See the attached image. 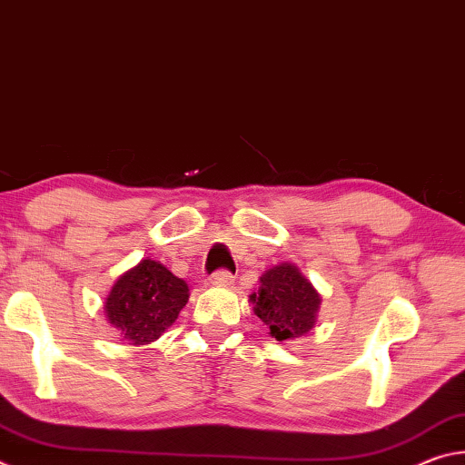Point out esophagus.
Masks as SVG:
<instances>
[{
  "label": "esophagus",
  "mask_w": 465,
  "mask_h": 465,
  "mask_svg": "<svg viewBox=\"0 0 465 465\" xmlns=\"http://www.w3.org/2000/svg\"><path fill=\"white\" fill-rule=\"evenodd\" d=\"M209 282H211V285H232L233 274L230 271H225V269H219V271L211 274Z\"/></svg>",
  "instance_id": "34e87169"
}]
</instances>
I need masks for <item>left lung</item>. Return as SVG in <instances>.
Returning a JSON list of instances; mask_svg holds the SVG:
<instances>
[{"label": "left lung", "mask_w": 465, "mask_h": 465, "mask_svg": "<svg viewBox=\"0 0 465 465\" xmlns=\"http://www.w3.org/2000/svg\"><path fill=\"white\" fill-rule=\"evenodd\" d=\"M258 293L250 295L254 313L277 341H293L308 334L316 322L320 295L293 264H279L261 277Z\"/></svg>", "instance_id": "8db88e82"}]
</instances>
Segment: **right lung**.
<instances>
[{"label":"right lung","instance_id":"add662e5","mask_svg":"<svg viewBox=\"0 0 465 465\" xmlns=\"http://www.w3.org/2000/svg\"><path fill=\"white\" fill-rule=\"evenodd\" d=\"M188 302V285L155 261H141L116 281L106 316L131 344H147L174 324Z\"/></svg>","mask_w":465,"mask_h":465}]
</instances>
